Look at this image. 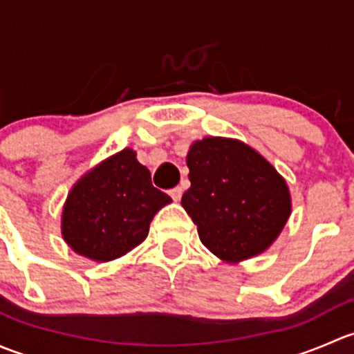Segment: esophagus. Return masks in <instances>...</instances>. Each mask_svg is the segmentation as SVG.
Wrapping results in <instances>:
<instances>
[{
  "mask_svg": "<svg viewBox=\"0 0 354 354\" xmlns=\"http://www.w3.org/2000/svg\"><path fill=\"white\" fill-rule=\"evenodd\" d=\"M169 195H171V198L174 200V202H178V200L181 198V195H183V188H181V187L173 188V190H169Z\"/></svg>",
  "mask_w": 354,
  "mask_h": 354,
  "instance_id": "esophagus-1",
  "label": "esophagus"
}]
</instances>
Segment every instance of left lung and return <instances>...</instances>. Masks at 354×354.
<instances>
[{"instance_id": "obj_1", "label": "left lung", "mask_w": 354, "mask_h": 354, "mask_svg": "<svg viewBox=\"0 0 354 354\" xmlns=\"http://www.w3.org/2000/svg\"><path fill=\"white\" fill-rule=\"evenodd\" d=\"M187 166L192 187L181 205L217 259L243 262L277 240L291 216V194L266 157L236 138L205 137L190 145Z\"/></svg>"}]
</instances>
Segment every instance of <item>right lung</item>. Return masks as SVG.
I'll return each instance as SVG.
<instances>
[{
  "label": "right lung",
  "mask_w": 354,
  "mask_h": 354,
  "mask_svg": "<svg viewBox=\"0 0 354 354\" xmlns=\"http://www.w3.org/2000/svg\"><path fill=\"white\" fill-rule=\"evenodd\" d=\"M171 197L152 187L151 171L127 147L84 174L68 192L62 234L94 262L120 259L147 238L154 216Z\"/></svg>",
  "instance_id": "right-lung-1"
}]
</instances>
